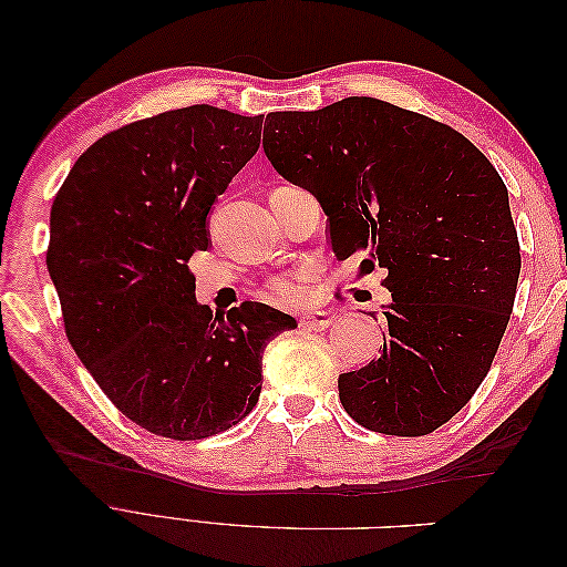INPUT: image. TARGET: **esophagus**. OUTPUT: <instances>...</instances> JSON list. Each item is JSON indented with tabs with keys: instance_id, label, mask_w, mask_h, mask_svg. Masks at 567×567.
<instances>
[{
	"instance_id": "34e87169",
	"label": "esophagus",
	"mask_w": 567,
	"mask_h": 567,
	"mask_svg": "<svg viewBox=\"0 0 567 567\" xmlns=\"http://www.w3.org/2000/svg\"><path fill=\"white\" fill-rule=\"evenodd\" d=\"M336 321V315L329 310H317V312H307L300 317V323L305 329H312V331H323L329 329V326Z\"/></svg>"
}]
</instances>
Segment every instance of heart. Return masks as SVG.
<instances>
[{"instance_id":"heart-1","label":"heart","mask_w":567,"mask_h":567,"mask_svg":"<svg viewBox=\"0 0 567 567\" xmlns=\"http://www.w3.org/2000/svg\"><path fill=\"white\" fill-rule=\"evenodd\" d=\"M315 277L317 271L315 267L305 265L300 269H296L293 274H288V277H279L274 279L269 286H267V298L271 302L277 305H300L305 302L307 298L312 296L315 290Z\"/></svg>"}]
</instances>
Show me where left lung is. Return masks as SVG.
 Instances as JSON below:
<instances>
[{"instance_id": "left-lung-1", "label": "left lung", "mask_w": 567, "mask_h": 567, "mask_svg": "<svg viewBox=\"0 0 567 567\" xmlns=\"http://www.w3.org/2000/svg\"><path fill=\"white\" fill-rule=\"evenodd\" d=\"M265 153L315 194L338 260L388 269L379 359L340 373L348 414L373 433L437 431L485 381L520 274L508 192L466 136L371 96L265 120ZM375 317V315H371Z\"/></svg>"}]
</instances>
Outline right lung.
Masks as SVG:
<instances>
[{
	"instance_id": "obj_1",
	"label": "right lung",
	"mask_w": 567,
	"mask_h": 567,
	"mask_svg": "<svg viewBox=\"0 0 567 567\" xmlns=\"http://www.w3.org/2000/svg\"><path fill=\"white\" fill-rule=\"evenodd\" d=\"M262 123L208 104L130 123L82 153L51 205L47 269L65 336L148 433L203 440L244 421L267 342L298 326L262 302L213 317L186 265L210 248L208 215Z\"/></svg>"
}]
</instances>
